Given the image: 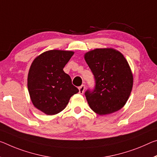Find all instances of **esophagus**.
<instances>
[{"mask_svg": "<svg viewBox=\"0 0 157 157\" xmlns=\"http://www.w3.org/2000/svg\"><path fill=\"white\" fill-rule=\"evenodd\" d=\"M84 90H85V85H84V84L81 85L79 87V93L80 94H83L84 92Z\"/></svg>", "mask_w": 157, "mask_h": 157, "instance_id": "34e87169", "label": "esophagus"}]
</instances>
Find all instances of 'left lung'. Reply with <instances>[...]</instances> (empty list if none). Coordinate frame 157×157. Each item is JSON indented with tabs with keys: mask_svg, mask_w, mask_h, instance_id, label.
<instances>
[{
	"mask_svg": "<svg viewBox=\"0 0 157 157\" xmlns=\"http://www.w3.org/2000/svg\"><path fill=\"white\" fill-rule=\"evenodd\" d=\"M84 59L95 79L94 89L85 96L96 113L103 115L122 108L133 87V75L127 61L120 52L111 48L96 49Z\"/></svg>",
	"mask_w": 157,
	"mask_h": 157,
	"instance_id": "left-lung-1",
	"label": "left lung"
}]
</instances>
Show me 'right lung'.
I'll return each mask as SVG.
<instances>
[{"label": "right lung", "instance_id": "1", "mask_svg": "<svg viewBox=\"0 0 157 157\" xmlns=\"http://www.w3.org/2000/svg\"><path fill=\"white\" fill-rule=\"evenodd\" d=\"M71 51L49 50L34 59L28 75L31 101L38 110L53 115L65 109L79 91L63 68L73 55Z\"/></svg>", "mask_w": 157, "mask_h": 157}]
</instances>
